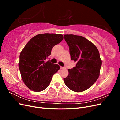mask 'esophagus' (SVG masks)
I'll use <instances>...</instances> for the list:
<instances>
[{"instance_id": "1", "label": "esophagus", "mask_w": 120, "mask_h": 120, "mask_svg": "<svg viewBox=\"0 0 120 120\" xmlns=\"http://www.w3.org/2000/svg\"><path fill=\"white\" fill-rule=\"evenodd\" d=\"M60 68L61 69H63V68H64V67H60Z\"/></svg>"}]
</instances>
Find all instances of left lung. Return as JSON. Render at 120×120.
I'll use <instances>...</instances> for the list:
<instances>
[{"mask_svg": "<svg viewBox=\"0 0 120 120\" xmlns=\"http://www.w3.org/2000/svg\"><path fill=\"white\" fill-rule=\"evenodd\" d=\"M64 38L71 60L77 63L68 70V77L64 78V83L74 92L85 91L99 77L101 66L99 52L95 45L82 36L64 34Z\"/></svg>", "mask_w": 120, "mask_h": 120, "instance_id": "1", "label": "left lung"}]
</instances>
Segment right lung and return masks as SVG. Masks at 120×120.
<instances>
[{
  "label": "right lung",
  "instance_id": "add662e5",
  "mask_svg": "<svg viewBox=\"0 0 120 120\" xmlns=\"http://www.w3.org/2000/svg\"><path fill=\"white\" fill-rule=\"evenodd\" d=\"M60 34H42L32 38L21 52L19 67L22 80L34 92H41L50 84L60 70L57 64L45 61L53 47L63 41Z\"/></svg>",
  "mask_w": 120,
  "mask_h": 120
}]
</instances>
